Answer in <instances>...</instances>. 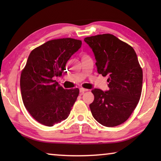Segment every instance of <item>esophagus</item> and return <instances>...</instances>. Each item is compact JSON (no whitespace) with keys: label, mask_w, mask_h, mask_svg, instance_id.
Segmentation results:
<instances>
[{"label":"esophagus","mask_w":161,"mask_h":161,"mask_svg":"<svg viewBox=\"0 0 161 161\" xmlns=\"http://www.w3.org/2000/svg\"><path fill=\"white\" fill-rule=\"evenodd\" d=\"M87 91H88V89H84V88H80V92L81 93V94H83L84 92H87Z\"/></svg>","instance_id":"obj_1"}]
</instances>
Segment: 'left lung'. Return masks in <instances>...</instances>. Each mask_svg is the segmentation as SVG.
<instances>
[{"label": "left lung", "mask_w": 161, "mask_h": 161, "mask_svg": "<svg viewBox=\"0 0 161 161\" xmlns=\"http://www.w3.org/2000/svg\"><path fill=\"white\" fill-rule=\"evenodd\" d=\"M96 59L97 72L108 77V90H92L89 104L94 118L103 126L114 127L129 118L140 100L143 71L133 48L111 34L84 38Z\"/></svg>", "instance_id": "1"}]
</instances>
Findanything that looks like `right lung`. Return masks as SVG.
<instances>
[{"label": "right lung", "mask_w": 161, "mask_h": 161, "mask_svg": "<svg viewBox=\"0 0 161 161\" xmlns=\"http://www.w3.org/2000/svg\"><path fill=\"white\" fill-rule=\"evenodd\" d=\"M81 46V41L62 38L47 41L32 50L20 75L22 99L26 109L47 126L66 119L80 93L64 89L54 77H61L67 61Z\"/></svg>", "instance_id": "add662e5"}]
</instances>
